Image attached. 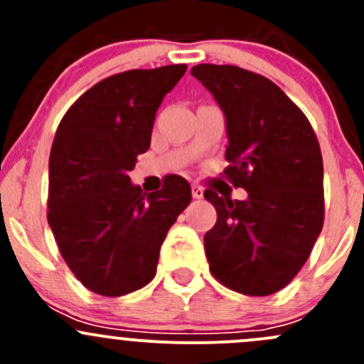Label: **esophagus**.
<instances>
[{"label": "esophagus", "instance_id": "34e87169", "mask_svg": "<svg viewBox=\"0 0 364 364\" xmlns=\"http://www.w3.org/2000/svg\"><path fill=\"white\" fill-rule=\"evenodd\" d=\"M192 196H193V199H203V197H204V188H203V186L193 185L192 186Z\"/></svg>", "mask_w": 364, "mask_h": 364}]
</instances>
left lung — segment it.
I'll list each match as a JSON object with an SVG mask.
<instances>
[{
	"mask_svg": "<svg viewBox=\"0 0 364 364\" xmlns=\"http://www.w3.org/2000/svg\"><path fill=\"white\" fill-rule=\"evenodd\" d=\"M192 75L225 116L227 179L245 200L204 197L216 223L204 236L213 277L247 296L282 291L310 257L324 223V167L317 135L274 82L234 65H197Z\"/></svg>",
	"mask_w": 364,
	"mask_h": 364,
	"instance_id": "8db88e82",
	"label": "left lung"
}]
</instances>
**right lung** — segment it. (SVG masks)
Masks as SVG:
<instances>
[{"label": "right lung", "instance_id": "add662e5", "mask_svg": "<svg viewBox=\"0 0 364 364\" xmlns=\"http://www.w3.org/2000/svg\"><path fill=\"white\" fill-rule=\"evenodd\" d=\"M186 65L128 70L95 84L61 119L49 156L47 222L77 280L124 296L155 278L160 247L192 200L181 176L146 193L130 181L165 95Z\"/></svg>", "mask_w": 364, "mask_h": 364}]
</instances>
